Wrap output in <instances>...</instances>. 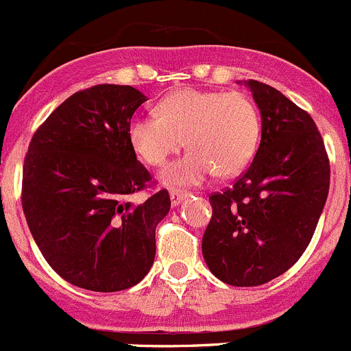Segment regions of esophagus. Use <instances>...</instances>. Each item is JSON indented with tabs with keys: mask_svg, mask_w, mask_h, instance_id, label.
<instances>
[{
	"mask_svg": "<svg viewBox=\"0 0 351 351\" xmlns=\"http://www.w3.org/2000/svg\"><path fill=\"white\" fill-rule=\"evenodd\" d=\"M187 194L182 193V191H177V189H171V203L172 206H179L180 201L186 199Z\"/></svg>",
	"mask_w": 351,
	"mask_h": 351,
	"instance_id": "esophagus-1",
	"label": "esophagus"
}]
</instances>
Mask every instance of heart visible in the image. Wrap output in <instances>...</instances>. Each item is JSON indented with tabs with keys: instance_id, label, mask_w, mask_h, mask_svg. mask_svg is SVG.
<instances>
[{
	"instance_id": "heart-1",
	"label": "heart",
	"mask_w": 351,
	"mask_h": 351,
	"mask_svg": "<svg viewBox=\"0 0 351 351\" xmlns=\"http://www.w3.org/2000/svg\"><path fill=\"white\" fill-rule=\"evenodd\" d=\"M157 110L158 116H134L128 138L154 167L167 164L186 140L191 150L162 172L165 184L194 186L215 172L237 176L258 150L261 121L245 93L180 88L164 97Z\"/></svg>"
}]
</instances>
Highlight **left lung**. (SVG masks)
I'll use <instances>...</instances> for the list:
<instances>
[{
  "instance_id": "left-lung-1",
  "label": "left lung",
  "mask_w": 351,
  "mask_h": 351,
  "mask_svg": "<svg viewBox=\"0 0 351 351\" xmlns=\"http://www.w3.org/2000/svg\"><path fill=\"white\" fill-rule=\"evenodd\" d=\"M244 85L261 114V143L234 187L210 196L213 217L201 251L218 280L258 287L307 249L328 199L329 160L305 110L266 83Z\"/></svg>"
}]
</instances>
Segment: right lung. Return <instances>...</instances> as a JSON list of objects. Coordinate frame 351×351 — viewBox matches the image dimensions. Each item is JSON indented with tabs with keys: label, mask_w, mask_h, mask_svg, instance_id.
<instances>
[{
	"label": "right lung",
	"mask_w": 351,
	"mask_h": 351,
	"mask_svg": "<svg viewBox=\"0 0 351 351\" xmlns=\"http://www.w3.org/2000/svg\"><path fill=\"white\" fill-rule=\"evenodd\" d=\"M147 95L130 85L73 93L44 121L23 164L22 206L32 237L61 278L92 292L140 283L155 259L167 189L130 201L152 180L128 124Z\"/></svg>",
	"instance_id": "add662e5"
}]
</instances>
